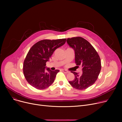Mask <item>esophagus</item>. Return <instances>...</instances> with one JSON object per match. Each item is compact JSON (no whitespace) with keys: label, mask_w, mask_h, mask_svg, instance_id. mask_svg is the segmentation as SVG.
<instances>
[{"label":"esophagus","mask_w":122,"mask_h":122,"mask_svg":"<svg viewBox=\"0 0 122 122\" xmlns=\"http://www.w3.org/2000/svg\"><path fill=\"white\" fill-rule=\"evenodd\" d=\"M62 71L64 73H66V74H67V73H69V71H67V70H62Z\"/></svg>","instance_id":"esophagus-1"}]
</instances>
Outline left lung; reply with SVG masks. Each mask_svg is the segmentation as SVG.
<instances>
[{
  "label": "left lung",
  "mask_w": 122,
  "mask_h": 122,
  "mask_svg": "<svg viewBox=\"0 0 122 122\" xmlns=\"http://www.w3.org/2000/svg\"><path fill=\"white\" fill-rule=\"evenodd\" d=\"M67 42L75 50L76 65L82 67L81 75L71 72L74 74L75 79L69 82L74 88L84 90L94 84L98 78L101 68L100 57L92 45L84 38H68Z\"/></svg>",
  "instance_id": "obj_1"
}]
</instances>
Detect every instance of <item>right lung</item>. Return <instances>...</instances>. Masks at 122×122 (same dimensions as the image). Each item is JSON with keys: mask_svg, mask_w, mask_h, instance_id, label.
Returning a JSON list of instances; mask_svg holds the SVG:
<instances>
[{"mask_svg": "<svg viewBox=\"0 0 122 122\" xmlns=\"http://www.w3.org/2000/svg\"><path fill=\"white\" fill-rule=\"evenodd\" d=\"M66 38L54 40H43L37 42L29 50L24 61L23 73L29 84L42 90L53 84L59 70L51 71L46 68V63L54 51L64 44Z\"/></svg>", "mask_w": 122, "mask_h": 122, "instance_id": "1", "label": "right lung"}]
</instances>
